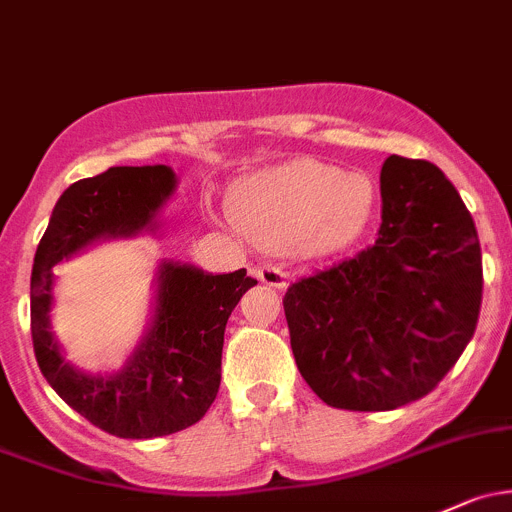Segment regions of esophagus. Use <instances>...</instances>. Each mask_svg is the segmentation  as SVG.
I'll list each match as a JSON object with an SVG mask.
<instances>
[{
  "instance_id": "1",
  "label": "esophagus",
  "mask_w": 512,
  "mask_h": 512,
  "mask_svg": "<svg viewBox=\"0 0 512 512\" xmlns=\"http://www.w3.org/2000/svg\"><path fill=\"white\" fill-rule=\"evenodd\" d=\"M255 274H257V279H260L262 284H267V287H272V289L287 287V272L279 270V267L262 265V267H257Z\"/></svg>"
}]
</instances>
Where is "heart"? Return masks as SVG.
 Segmentation results:
<instances>
[{
  "mask_svg": "<svg viewBox=\"0 0 512 512\" xmlns=\"http://www.w3.org/2000/svg\"><path fill=\"white\" fill-rule=\"evenodd\" d=\"M378 186L365 171L292 159L245 176L230 211L247 238L270 250L328 257L351 247L373 220Z\"/></svg>",
  "mask_w": 512,
  "mask_h": 512,
  "instance_id": "obj_1",
  "label": "heart"
}]
</instances>
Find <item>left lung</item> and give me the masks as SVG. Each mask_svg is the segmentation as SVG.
<instances>
[{"instance_id":"left-lung-1","label":"left lung","mask_w":512,"mask_h":512,"mask_svg":"<svg viewBox=\"0 0 512 512\" xmlns=\"http://www.w3.org/2000/svg\"><path fill=\"white\" fill-rule=\"evenodd\" d=\"M380 196L375 245L284 294L301 378L338 410H395L432 392L481 311L476 225L439 166L392 154Z\"/></svg>"}]
</instances>
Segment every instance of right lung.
Segmentation results:
<instances>
[{
	"instance_id": "1",
	"label": "right lung",
	"mask_w": 512,
	"mask_h": 512,
	"mask_svg": "<svg viewBox=\"0 0 512 512\" xmlns=\"http://www.w3.org/2000/svg\"><path fill=\"white\" fill-rule=\"evenodd\" d=\"M176 184L164 164L112 166L75 181L53 208L31 270V338L43 378L66 405L120 439L181 432L208 412L220 387L225 324L257 279L161 260L152 316L134 351L112 373H85L68 363L51 331L53 267L98 242L157 235Z\"/></svg>"
}]
</instances>
